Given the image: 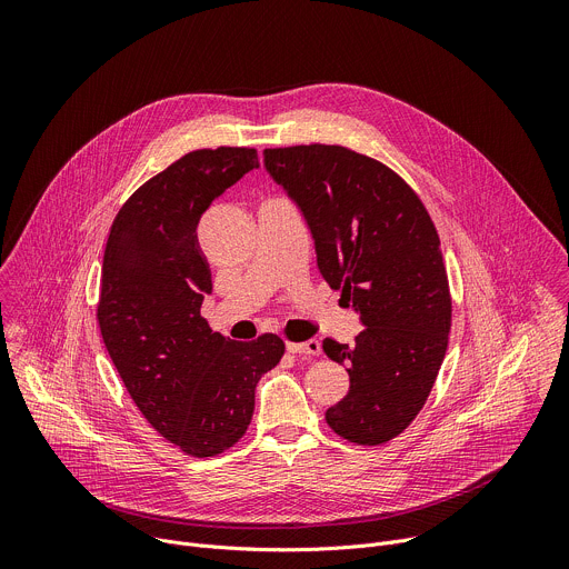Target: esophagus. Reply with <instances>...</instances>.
I'll return each mask as SVG.
<instances>
[{
  "label": "esophagus",
  "mask_w": 569,
  "mask_h": 569,
  "mask_svg": "<svg viewBox=\"0 0 569 569\" xmlns=\"http://www.w3.org/2000/svg\"><path fill=\"white\" fill-rule=\"evenodd\" d=\"M290 353L297 356H319L321 353V345L317 340H308V342H288L286 345Z\"/></svg>",
  "instance_id": "1"
}]
</instances>
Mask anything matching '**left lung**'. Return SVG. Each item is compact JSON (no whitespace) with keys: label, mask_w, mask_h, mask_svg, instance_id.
<instances>
[{"label":"left lung","mask_w":569,"mask_h":569,"mask_svg":"<svg viewBox=\"0 0 569 569\" xmlns=\"http://www.w3.org/2000/svg\"><path fill=\"white\" fill-rule=\"evenodd\" d=\"M263 154L310 224L321 277L365 323L353 347L323 340L351 382L327 423L351 443H387L423 410L448 349L452 297L437 227L419 193L369 154L338 143Z\"/></svg>","instance_id":"left-lung-1"}]
</instances>
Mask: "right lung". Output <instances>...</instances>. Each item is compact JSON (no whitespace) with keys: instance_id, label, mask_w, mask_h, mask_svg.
<instances>
[{"instance_id":"1","label":"right lung","mask_w":569,"mask_h":569,"mask_svg":"<svg viewBox=\"0 0 569 569\" xmlns=\"http://www.w3.org/2000/svg\"><path fill=\"white\" fill-rule=\"evenodd\" d=\"M257 167L250 146L187 152L123 202L103 254L97 319L106 349L146 421L200 459L248 432L257 382L286 351L274 333L222 338L200 315L211 270L198 222Z\"/></svg>"}]
</instances>
